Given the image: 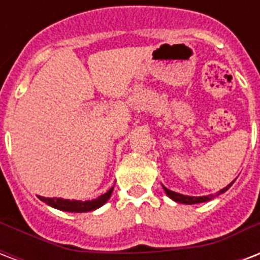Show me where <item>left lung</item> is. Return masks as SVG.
I'll use <instances>...</instances> for the list:
<instances>
[{
	"instance_id": "1",
	"label": "left lung",
	"mask_w": 260,
	"mask_h": 260,
	"mask_svg": "<svg viewBox=\"0 0 260 260\" xmlns=\"http://www.w3.org/2000/svg\"><path fill=\"white\" fill-rule=\"evenodd\" d=\"M235 183V180L232 181L229 185H226L225 188H222L221 191L217 192L215 195H209V196H187V195H181V193H177V192H173L168 189L166 187H164V191L166 192V195L169 196L170 199H173L174 202H177V203H183V205H196V203H203V202H209L211 201L213 198H215L219 193H223L225 191H228L229 188H231L232 184Z\"/></svg>"
}]
</instances>
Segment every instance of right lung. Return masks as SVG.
<instances>
[{"mask_svg": "<svg viewBox=\"0 0 260 260\" xmlns=\"http://www.w3.org/2000/svg\"><path fill=\"white\" fill-rule=\"evenodd\" d=\"M113 187L109 189L106 193L98 196L96 199L92 201H69V199H61V198H43V196H38L42 202L46 205L51 206L57 210H62V211H69V213H87V211H92V210L99 209L101 206H104L109 201V198L112 196Z\"/></svg>", "mask_w": 260, "mask_h": 260, "instance_id": "right-lung-1", "label": "right lung"}]
</instances>
